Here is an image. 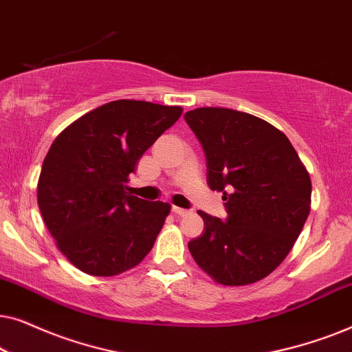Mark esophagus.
Returning <instances> with one entry per match:
<instances>
[{"mask_svg":"<svg viewBox=\"0 0 352 352\" xmlns=\"http://www.w3.org/2000/svg\"><path fill=\"white\" fill-rule=\"evenodd\" d=\"M173 213L177 214V216H186V214H189L190 211L186 210V208H181V206H173Z\"/></svg>","mask_w":352,"mask_h":352,"instance_id":"obj_1","label":"esophagus"}]
</instances>
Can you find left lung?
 Segmentation results:
<instances>
[{"instance_id":"left-lung-1","label":"left lung","mask_w":352,"mask_h":352,"mask_svg":"<svg viewBox=\"0 0 352 352\" xmlns=\"http://www.w3.org/2000/svg\"><path fill=\"white\" fill-rule=\"evenodd\" d=\"M206 155L211 190L228 218L199 211L205 230L189 242L201 271L228 287L267 277L290 253L311 211V177L280 129L254 115L200 107L184 115Z\"/></svg>"}]
</instances>
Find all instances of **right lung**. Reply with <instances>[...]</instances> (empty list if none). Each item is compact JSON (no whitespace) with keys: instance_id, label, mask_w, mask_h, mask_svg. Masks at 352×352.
I'll return each instance as SVG.
<instances>
[{"instance_id":"1","label":"right lung","mask_w":352,"mask_h":352,"mask_svg":"<svg viewBox=\"0 0 352 352\" xmlns=\"http://www.w3.org/2000/svg\"><path fill=\"white\" fill-rule=\"evenodd\" d=\"M181 113L179 105L112 100L54 139L38 179V206L57 248L80 271L118 276L152 250L171 205L133 195L129 175Z\"/></svg>"}]
</instances>
